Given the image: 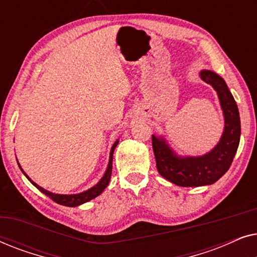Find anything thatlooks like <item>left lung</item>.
I'll use <instances>...</instances> for the list:
<instances>
[{
	"label": "left lung",
	"instance_id": "8db88e82",
	"mask_svg": "<svg viewBox=\"0 0 257 257\" xmlns=\"http://www.w3.org/2000/svg\"><path fill=\"white\" fill-rule=\"evenodd\" d=\"M200 77L215 89L224 114V132L215 149L202 157L179 158L172 152L164 139L152 135L158 172L168 181L182 187L212 185L219 180L229 170L240 143L238 108L224 80L207 70L200 72Z\"/></svg>",
	"mask_w": 257,
	"mask_h": 257
}]
</instances>
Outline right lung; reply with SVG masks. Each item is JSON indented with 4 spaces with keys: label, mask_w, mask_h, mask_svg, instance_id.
I'll use <instances>...</instances> for the list:
<instances>
[{
    "label": "right lung",
    "mask_w": 257,
    "mask_h": 257,
    "mask_svg": "<svg viewBox=\"0 0 257 257\" xmlns=\"http://www.w3.org/2000/svg\"><path fill=\"white\" fill-rule=\"evenodd\" d=\"M118 142H115L113 144V146H112L111 149V153H110V161H108V166H107V170L105 172L104 177L101 178V180L98 182L96 186H93L92 188L87 189V191L83 192V193H79V194H73V195H62V194H55V193H51L47 191V189L40 187V186L35 184V182L31 180V179L28 177V175L24 173L23 170L22 172L24 173V175L29 179L31 184H33L35 187L40 189V191L45 194L47 196H49L51 200H54L56 203H59V205H63V206H68V207H76V206H79L82 205V203H85L87 201H90V200H92L94 198H97L98 195L101 194V192L104 191L105 188L107 187L108 182H110V179H111V173H112V159H113V151L115 149V146H117ZM21 167V166H20Z\"/></svg>",
    "instance_id": "1"
}]
</instances>
